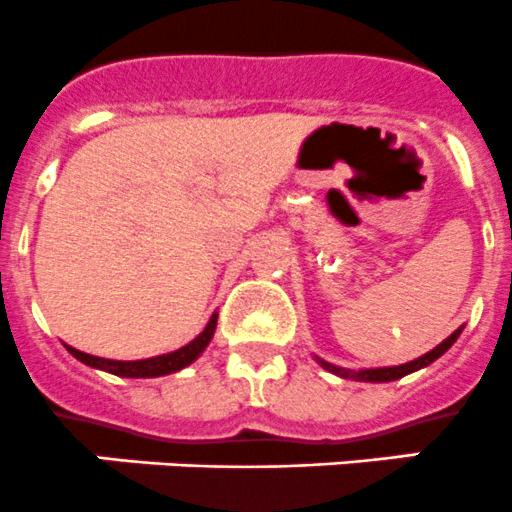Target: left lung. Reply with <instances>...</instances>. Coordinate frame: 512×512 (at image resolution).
<instances>
[{"mask_svg":"<svg viewBox=\"0 0 512 512\" xmlns=\"http://www.w3.org/2000/svg\"><path fill=\"white\" fill-rule=\"evenodd\" d=\"M460 331H463V328H458V331H455L453 336L445 338V341L440 343V346H435L433 351L426 353V356L416 358V361H411V363H403V366H393V368H368V371H346V368H336V366H331V363H326V361H321V366L326 368V371L336 373V376H341V378H353V381H368V383L398 381V378L408 376V373L418 371V368H426V366H430V363L435 361V358L443 356V353L448 351L450 346H453L455 338L460 336Z\"/></svg>","mask_w":512,"mask_h":512,"instance_id":"obj_1","label":"left lung"}]
</instances>
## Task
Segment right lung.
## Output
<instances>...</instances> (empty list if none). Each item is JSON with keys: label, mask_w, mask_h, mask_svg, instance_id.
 <instances>
[{"label": "right lung", "mask_w": 512, "mask_h": 512, "mask_svg": "<svg viewBox=\"0 0 512 512\" xmlns=\"http://www.w3.org/2000/svg\"><path fill=\"white\" fill-rule=\"evenodd\" d=\"M216 318L219 313L211 316V321L206 323L204 331L189 343V346L179 348L174 353H166V356H156V358H146V361H109V358H99V356H89V353L77 351V348H69L74 358L86 363L91 368H101V371H109L114 376H124V378H154V376H166V373H174L179 368L189 366L191 361L199 358V353L209 346L211 336L216 331Z\"/></svg>", "instance_id": "obj_1"}]
</instances>
